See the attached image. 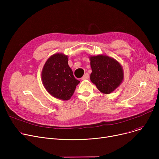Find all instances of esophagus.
I'll return each instance as SVG.
<instances>
[{
  "instance_id": "obj_1",
  "label": "esophagus",
  "mask_w": 159,
  "mask_h": 159,
  "mask_svg": "<svg viewBox=\"0 0 159 159\" xmlns=\"http://www.w3.org/2000/svg\"><path fill=\"white\" fill-rule=\"evenodd\" d=\"M89 74L88 73H86L84 76H83L82 78H81V79L82 80H87V79H89Z\"/></svg>"
}]
</instances>
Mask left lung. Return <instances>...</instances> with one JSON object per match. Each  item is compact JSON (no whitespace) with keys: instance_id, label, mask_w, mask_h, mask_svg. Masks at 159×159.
<instances>
[{"instance_id":"obj_1","label":"left lung","mask_w":159,"mask_h":159,"mask_svg":"<svg viewBox=\"0 0 159 159\" xmlns=\"http://www.w3.org/2000/svg\"><path fill=\"white\" fill-rule=\"evenodd\" d=\"M89 59L92 70L90 80L100 91L109 94L120 86L124 79V73L119 62L102 55L91 56Z\"/></svg>"}]
</instances>
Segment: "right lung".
I'll list each match as a JSON object with an SVG mask.
<instances>
[{
  "instance_id": "1",
  "label": "right lung",
  "mask_w": 159,
  "mask_h": 159,
  "mask_svg": "<svg viewBox=\"0 0 159 159\" xmlns=\"http://www.w3.org/2000/svg\"><path fill=\"white\" fill-rule=\"evenodd\" d=\"M42 80L48 92L53 97L68 101L80 82L73 76L68 65V56L56 53L46 62L42 71Z\"/></svg>"
}]
</instances>
